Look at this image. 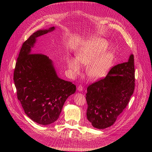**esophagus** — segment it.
<instances>
[{
  "mask_svg": "<svg viewBox=\"0 0 152 152\" xmlns=\"http://www.w3.org/2000/svg\"><path fill=\"white\" fill-rule=\"evenodd\" d=\"M83 90V86L81 85H79L78 86H77V90L79 91H82Z\"/></svg>",
  "mask_w": 152,
  "mask_h": 152,
  "instance_id": "obj_1",
  "label": "esophagus"
}]
</instances>
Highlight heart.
Returning a JSON list of instances; mask_svg holds the SVG:
<instances>
[{"mask_svg": "<svg viewBox=\"0 0 152 152\" xmlns=\"http://www.w3.org/2000/svg\"><path fill=\"white\" fill-rule=\"evenodd\" d=\"M107 42L103 38L94 37L88 39L76 53V59L70 58L67 61L69 69L73 75L78 74L81 69L80 64L86 66V73L93 80L104 77L113 67L115 55L107 50Z\"/></svg>", "mask_w": 152, "mask_h": 152, "instance_id": "1", "label": "heart"}]
</instances>
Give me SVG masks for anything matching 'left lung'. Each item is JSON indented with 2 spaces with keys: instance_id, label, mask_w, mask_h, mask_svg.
Here are the masks:
<instances>
[{
  "instance_id": "obj_1",
  "label": "left lung",
  "mask_w": 152,
  "mask_h": 152,
  "mask_svg": "<svg viewBox=\"0 0 152 152\" xmlns=\"http://www.w3.org/2000/svg\"><path fill=\"white\" fill-rule=\"evenodd\" d=\"M135 88L134 56L113 67L106 76L89 85L86 94V117L92 126L110 127L125 109Z\"/></svg>"
}]
</instances>
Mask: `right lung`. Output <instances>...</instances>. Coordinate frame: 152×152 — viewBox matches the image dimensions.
<instances>
[{
	"instance_id": "add662e5",
	"label": "right lung",
	"mask_w": 152,
	"mask_h": 152,
	"mask_svg": "<svg viewBox=\"0 0 152 152\" xmlns=\"http://www.w3.org/2000/svg\"><path fill=\"white\" fill-rule=\"evenodd\" d=\"M54 29L38 31L23 42L14 72L17 99L25 114L42 125L50 124L59 118L65 102L76 89L72 82L58 77L48 56L31 52L36 38Z\"/></svg>"
}]
</instances>
